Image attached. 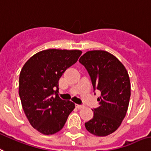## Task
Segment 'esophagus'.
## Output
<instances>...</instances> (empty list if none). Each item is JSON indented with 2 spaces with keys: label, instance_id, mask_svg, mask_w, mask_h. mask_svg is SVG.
Segmentation results:
<instances>
[{
  "label": "esophagus",
  "instance_id": "obj_1",
  "mask_svg": "<svg viewBox=\"0 0 151 151\" xmlns=\"http://www.w3.org/2000/svg\"><path fill=\"white\" fill-rule=\"evenodd\" d=\"M84 107V105H76V108H78V109H82V108Z\"/></svg>",
  "mask_w": 151,
  "mask_h": 151
}]
</instances>
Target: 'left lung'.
Listing matches in <instances>:
<instances>
[{
    "label": "left lung",
    "instance_id": "1",
    "mask_svg": "<svg viewBox=\"0 0 151 151\" xmlns=\"http://www.w3.org/2000/svg\"><path fill=\"white\" fill-rule=\"evenodd\" d=\"M89 73L94 91L99 90V106L94 116L85 122L86 129L93 135L105 137L119 127L125 118L130 99V81L121 62L104 50H92L80 58Z\"/></svg>",
    "mask_w": 151,
    "mask_h": 151
}]
</instances>
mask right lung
<instances>
[{"label": "right lung", "instance_id": "right-lung-1", "mask_svg": "<svg viewBox=\"0 0 151 151\" xmlns=\"http://www.w3.org/2000/svg\"><path fill=\"white\" fill-rule=\"evenodd\" d=\"M81 53V50H42L21 70L18 93L23 110L32 127L44 135L60 130L75 108L72 101L58 96L59 80Z\"/></svg>", "mask_w": 151, "mask_h": 151}]
</instances>
